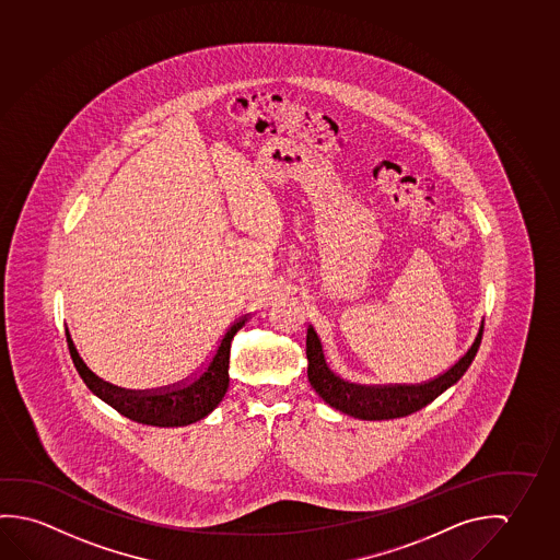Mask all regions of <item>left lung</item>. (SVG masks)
I'll return each mask as SVG.
<instances>
[{"label":"left lung","instance_id":"obj_1","mask_svg":"<svg viewBox=\"0 0 560 560\" xmlns=\"http://www.w3.org/2000/svg\"><path fill=\"white\" fill-rule=\"evenodd\" d=\"M485 323V320H482ZM480 323L479 332L469 350L447 370L430 382L417 383V385H360L340 380L337 373L330 370L323 345L313 327H307V340H305V354H307V377L311 387L317 390L320 399L329 402L332 409L340 410L350 417L360 420H390V418L409 417L412 412L427 407L428 402L442 395L453 383L462 380L467 372L472 358L479 350L480 338L485 325Z\"/></svg>","mask_w":560,"mask_h":560}]
</instances>
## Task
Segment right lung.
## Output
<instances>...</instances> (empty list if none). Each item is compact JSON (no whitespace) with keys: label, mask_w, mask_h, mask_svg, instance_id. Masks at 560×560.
<instances>
[{"label":"right lung","mask_w":560,"mask_h":560,"mask_svg":"<svg viewBox=\"0 0 560 560\" xmlns=\"http://www.w3.org/2000/svg\"><path fill=\"white\" fill-rule=\"evenodd\" d=\"M243 325L245 319L231 325L228 332L220 338L218 347L213 348L212 354L208 355L202 368L195 373V377L160 390L120 389L110 383L103 382L81 360L68 329L66 335H68V348H70L73 365L93 395H97L98 399L105 400L122 417L130 418L138 424L175 428L188 427L192 422L202 420L222 402L223 395L230 387L228 372H230L231 340Z\"/></svg>","instance_id":"obj_1"}]
</instances>
